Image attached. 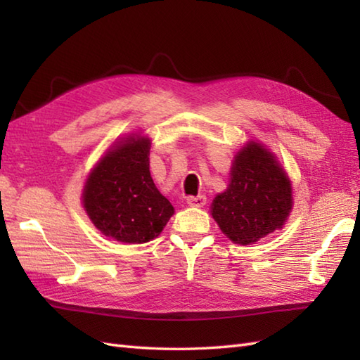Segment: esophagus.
I'll return each instance as SVG.
<instances>
[{"label": "esophagus", "mask_w": 360, "mask_h": 360, "mask_svg": "<svg viewBox=\"0 0 360 360\" xmlns=\"http://www.w3.org/2000/svg\"><path fill=\"white\" fill-rule=\"evenodd\" d=\"M207 201V198L204 195H198V196H188L187 198V204L192 205V207H202V205Z\"/></svg>", "instance_id": "1"}]
</instances>
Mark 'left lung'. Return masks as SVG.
Masks as SVG:
<instances>
[{"label":"left lung","instance_id":"8db88e82","mask_svg":"<svg viewBox=\"0 0 360 360\" xmlns=\"http://www.w3.org/2000/svg\"><path fill=\"white\" fill-rule=\"evenodd\" d=\"M292 209V188L277 159L262 143L238 151L231 182L212 204V217L227 238L250 244L280 229Z\"/></svg>","mask_w":360,"mask_h":360}]
</instances>
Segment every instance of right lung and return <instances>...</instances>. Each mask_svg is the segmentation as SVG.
Masks as SVG:
<instances>
[{
	"mask_svg": "<svg viewBox=\"0 0 360 360\" xmlns=\"http://www.w3.org/2000/svg\"><path fill=\"white\" fill-rule=\"evenodd\" d=\"M150 139L129 137L110 150L89 174L83 205L103 235L142 244L162 232L174 213L150 174Z\"/></svg>",
	"mask_w": 360,
	"mask_h": 360,
	"instance_id": "obj_1",
	"label": "right lung"
}]
</instances>
